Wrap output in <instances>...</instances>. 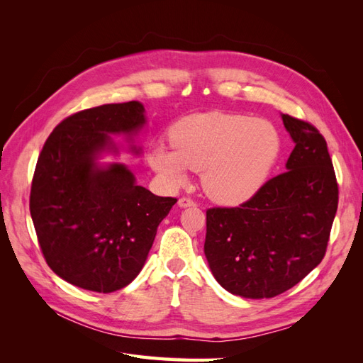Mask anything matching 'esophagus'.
Masks as SVG:
<instances>
[{
	"label": "esophagus",
	"instance_id": "esophagus-1",
	"mask_svg": "<svg viewBox=\"0 0 363 363\" xmlns=\"http://www.w3.org/2000/svg\"><path fill=\"white\" fill-rule=\"evenodd\" d=\"M179 206L180 207H192V206H196V203L191 199H188V196H182V199L179 200Z\"/></svg>",
	"mask_w": 363,
	"mask_h": 363
}]
</instances>
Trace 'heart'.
<instances>
[{"mask_svg": "<svg viewBox=\"0 0 363 363\" xmlns=\"http://www.w3.org/2000/svg\"><path fill=\"white\" fill-rule=\"evenodd\" d=\"M171 145L159 144L148 162L171 186L188 180L189 169L201 171L208 199L240 204L255 195L280 152V136L265 119L207 112L186 116L171 128Z\"/></svg>", "mask_w": 363, "mask_h": 363, "instance_id": "heart-1", "label": "heart"}]
</instances>
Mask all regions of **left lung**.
<instances>
[{
  "instance_id": "left-lung-1",
  "label": "left lung",
  "mask_w": 363,
  "mask_h": 363,
  "mask_svg": "<svg viewBox=\"0 0 363 363\" xmlns=\"http://www.w3.org/2000/svg\"><path fill=\"white\" fill-rule=\"evenodd\" d=\"M295 147L286 169L239 207L206 212L204 255L224 289L271 298L323 260L339 189L327 142L316 127L281 115Z\"/></svg>"
}]
</instances>
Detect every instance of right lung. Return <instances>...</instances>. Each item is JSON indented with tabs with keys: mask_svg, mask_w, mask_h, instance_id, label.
Returning <instances> with one entry per match:
<instances>
[{
	"mask_svg": "<svg viewBox=\"0 0 363 363\" xmlns=\"http://www.w3.org/2000/svg\"><path fill=\"white\" fill-rule=\"evenodd\" d=\"M144 124L139 101L86 108L65 118L40 151L30 213L48 267L74 286L103 294L125 288L177 203L138 186L125 164L95 162L101 151H116L108 135L131 136Z\"/></svg>",
	"mask_w": 363,
	"mask_h": 363,
	"instance_id": "1",
	"label": "right lung"
}]
</instances>
